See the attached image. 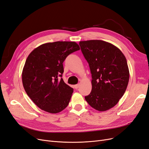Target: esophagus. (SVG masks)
<instances>
[{
	"label": "esophagus",
	"mask_w": 149,
	"mask_h": 149,
	"mask_svg": "<svg viewBox=\"0 0 149 149\" xmlns=\"http://www.w3.org/2000/svg\"><path fill=\"white\" fill-rule=\"evenodd\" d=\"M79 84H78L74 85V88L75 89H78V88H79Z\"/></svg>",
	"instance_id": "obj_1"
}]
</instances>
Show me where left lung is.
<instances>
[{
  "label": "left lung",
  "mask_w": 149,
  "mask_h": 149,
  "mask_svg": "<svg viewBox=\"0 0 149 149\" xmlns=\"http://www.w3.org/2000/svg\"><path fill=\"white\" fill-rule=\"evenodd\" d=\"M79 45L92 76L91 92L85 100L97 111L109 110L118 104L127 87L126 58L118 47L102 40L81 41Z\"/></svg>",
  "instance_id": "8db88e82"
}]
</instances>
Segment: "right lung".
<instances>
[{"mask_svg":"<svg viewBox=\"0 0 149 149\" xmlns=\"http://www.w3.org/2000/svg\"><path fill=\"white\" fill-rule=\"evenodd\" d=\"M79 49L74 42L47 43L28 56L22 71V83L27 95L41 109L56 114L68 105L73 89L59 78L63 73L66 58Z\"/></svg>","mask_w":149,"mask_h":149,"instance_id":"right-lung-1","label":"right lung"}]
</instances>
